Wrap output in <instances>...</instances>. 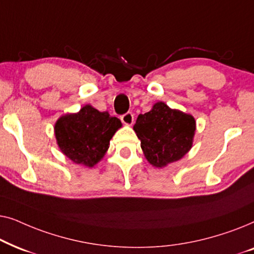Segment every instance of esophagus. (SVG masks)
Listing matches in <instances>:
<instances>
[{
	"mask_svg": "<svg viewBox=\"0 0 254 254\" xmlns=\"http://www.w3.org/2000/svg\"><path fill=\"white\" fill-rule=\"evenodd\" d=\"M121 121H123L125 125H127V126H130V125H133L134 123V114L131 112L125 113L124 116H121Z\"/></svg>",
	"mask_w": 254,
	"mask_h": 254,
	"instance_id": "34e87169",
	"label": "esophagus"
}]
</instances>
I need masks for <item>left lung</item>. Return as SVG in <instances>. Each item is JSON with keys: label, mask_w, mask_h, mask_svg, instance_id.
I'll return each instance as SVG.
<instances>
[{"label": "left lung", "mask_w": 254, "mask_h": 254, "mask_svg": "<svg viewBox=\"0 0 254 254\" xmlns=\"http://www.w3.org/2000/svg\"><path fill=\"white\" fill-rule=\"evenodd\" d=\"M134 130L147 161L156 168H164L190 150L195 119L158 102L149 112L137 117Z\"/></svg>", "instance_id": "left-lung-1"}]
</instances>
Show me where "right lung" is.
<instances>
[{
  "label": "right lung",
  "mask_w": 254,
  "mask_h": 254,
  "mask_svg": "<svg viewBox=\"0 0 254 254\" xmlns=\"http://www.w3.org/2000/svg\"><path fill=\"white\" fill-rule=\"evenodd\" d=\"M121 126V121L109 112L85 105L77 113L59 118L54 131L62 154L76 164L92 168L104 157L110 140Z\"/></svg>",
  "instance_id": "obj_1"
}]
</instances>
